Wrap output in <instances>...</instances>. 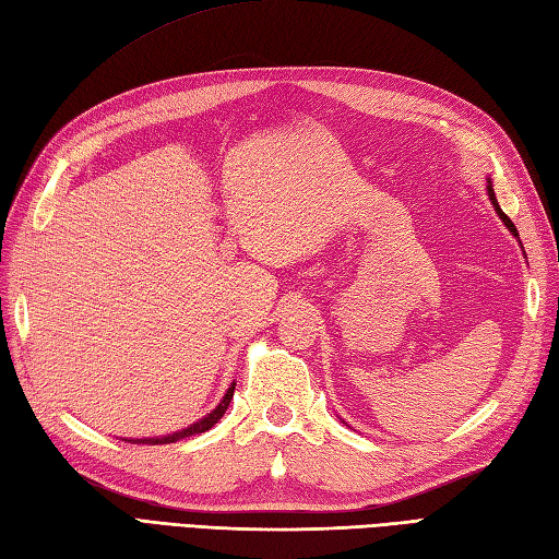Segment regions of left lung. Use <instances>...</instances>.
Wrapping results in <instances>:
<instances>
[{"instance_id": "1", "label": "left lung", "mask_w": 559, "mask_h": 559, "mask_svg": "<svg viewBox=\"0 0 559 559\" xmlns=\"http://www.w3.org/2000/svg\"><path fill=\"white\" fill-rule=\"evenodd\" d=\"M488 198H490V202H492V206H496V212H498V216L504 221V226L510 228V233H514V236L519 238V233H516V228H514V224L510 221V216L504 214L502 210H500V204H498V200H496V192H492V186H490V180H488Z\"/></svg>"}]
</instances>
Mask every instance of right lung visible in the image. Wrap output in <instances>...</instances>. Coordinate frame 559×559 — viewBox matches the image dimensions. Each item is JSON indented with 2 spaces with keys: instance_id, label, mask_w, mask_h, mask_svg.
I'll use <instances>...</instances> for the list:
<instances>
[{
  "instance_id": "add662e5",
  "label": "right lung",
  "mask_w": 559,
  "mask_h": 559,
  "mask_svg": "<svg viewBox=\"0 0 559 559\" xmlns=\"http://www.w3.org/2000/svg\"><path fill=\"white\" fill-rule=\"evenodd\" d=\"M233 391H236V383H233L230 388H228V393L224 395V400L218 402V407L212 412V414H206L204 419H200L198 424H192V426H188V428H183V431H178V433H171V436H164V438H138V440H133V443H152V445H166V443H176V440H183V438H190V436H194V433H204V431H210V428L224 417L226 414V409H228V405H230V397H233Z\"/></svg>"
}]
</instances>
